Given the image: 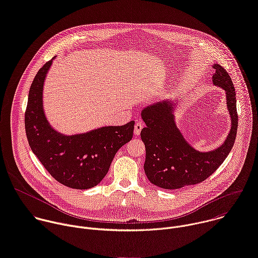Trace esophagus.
I'll return each mask as SVG.
<instances>
[{
  "label": "esophagus",
  "mask_w": 258,
  "mask_h": 258,
  "mask_svg": "<svg viewBox=\"0 0 258 258\" xmlns=\"http://www.w3.org/2000/svg\"><path fill=\"white\" fill-rule=\"evenodd\" d=\"M143 127H144V124H143L141 121H138V122L135 124V131H134L135 135H136V136H139V135L141 134V131L143 130Z\"/></svg>",
  "instance_id": "esophagus-1"
}]
</instances>
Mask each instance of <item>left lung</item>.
<instances>
[{"label": "left lung", "mask_w": 258, "mask_h": 258, "mask_svg": "<svg viewBox=\"0 0 258 258\" xmlns=\"http://www.w3.org/2000/svg\"><path fill=\"white\" fill-rule=\"evenodd\" d=\"M213 68V83L226 92L232 121L231 131L219 148L200 152L186 142L175 122V101L166 99L142 110L141 115L147 125L141 132L146 147L144 170L150 182L156 186L178 189L203 182L219 168L233 148L238 127L235 88L222 66L215 63Z\"/></svg>", "instance_id": "8db88e82"}]
</instances>
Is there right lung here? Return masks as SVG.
<instances>
[{"label": "right lung", "mask_w": 258, "mask_h": 258, "mask_svg": "<svg viewBox=\"0 0 258 258\" xmlns=\"http://www.w3.org/2000/svg\"><path fill=\"white\" fill-rule=\"evenodd\" d=\"M52 59L39 69L30 86L25 111L27 140L56 181L71 188L88 189L100 183L116 152L132 140L135 121L72 136L56 132L44 114L42 100L43 84Z\"/></svg>", "instance_id": "1"}]
</instances>
